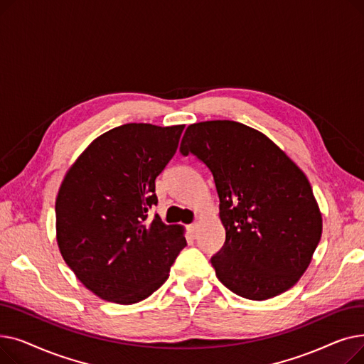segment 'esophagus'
<instances>
[{"label":"esophagus","instance_id":"34e87169","mask_svg":"<svg viewBox=\"0 0 364 364\" xmlns=\"http://www.w3.org/2000/svg\"><path fill=\"white\" fill-rule=\"evenodd\" d=\"M188 232H190V235H192V237H198V233H199V225H198L196 223L190 224V225H188Z\"/></svg>","mask_w":364,"mask_h":364}]
</instances>
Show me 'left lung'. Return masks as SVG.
Listing matches in <instances>:
<instances>
[{"label":"left lung","mask_w":364,"mask_h":364,"mask_svg":"<svg viewBox=\"0 0 364 364\" xmlns=\"http://www.w3.org/2000/svg\"><path fill=\"white\" fill-rule=\"evenodd\" d=\"M180 153L214 177L225 242L211 258L239 296L280 295L307 270L321 237V214L304 172L262 132L235 121L188 125Z\"/></svg>","instance_id":"8db88e82"}]
</instances>
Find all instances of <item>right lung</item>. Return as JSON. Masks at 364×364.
<instances>
[{
    "instance_id": "obj_1",
    "label": "right lung",
    "mask_w": 364,
    "mask_h": 364,
    "mask_svg": "<svg viewBox=\"0 0 364 364\" xmlns=\"http://www.w3.org/2000/svg\"><path fill=\"white\" fill-rule=\"evenodd\" d=\"M184 125L125 124L76 159L55 199L57 243L70 270L105 301L136 304L165 283L187 245L158 214L155 180L176 155Z\"/></svg>"
}]
</instances>
